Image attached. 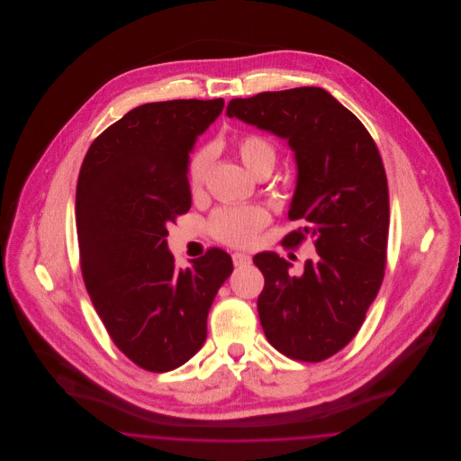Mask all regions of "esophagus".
Masks as SVG:
<instances>
[{"mask_svg": "<svg viewBox=\"0 0 461 461\" xmlns=\"http://www.w3.org/2000/svg\"><path fill=\"white\" fill-rule=\"evenodd\" d=\"M252 263V259H250V256L249 254H243V252H235L233 254V264L235 266H249V264Z\"/></svg>", "mask_w": 461, "mask_h": 461, "instance_id": "esophagus-1", "label": "esophagus"}]
</instances>
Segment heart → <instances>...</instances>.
Returning <instances> with one entry per match:
<instances>
[{
    "label": "heart",
    "mask_w": 461,
    "mask_h": 461,
    "mask_svg": "<svg viewBox=\"0 0 461 461\" xmlns=\"http://www.w3.org/2000/svg\"><path fill=\"white\" fill-rule=\"evenodd\" d=\"M235 150L240 157L241 164L252 176L269 175L276 164L275 145L261 134H245L237 140ZM212 154L209 149H202L192 157L188 164V183L190 190L198 194L203 186L209 171ZM269 222L267 211L259 205L221 209L209 222L211 233L228 245L250 247L258 240L259 231Z\"/></svg>",
    "instance_id": "b5f03b06"
}]
</instances>
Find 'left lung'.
<instances>
[{
    "instance_id": "left-lung-1",
    "label": "left lung",
    "mask_w": 461,
    "mask_h": 461,
    "mask_svg": "<svg viewBox=\"0 0 461 461\" xmlns=\"http://www.w3.org/2000/svg\"><path fill=\"white\" fill-rule=\"evenodd\" d=\"M228 117L285 140L297 164L288 220L304 226L284 243L314 240L301 276L276 252H259L264 335L292 359L323 361L348 346L384 280L389 190L376 145L327 89L304 86L233 98Z\"/></svg>"
}]
</instances>
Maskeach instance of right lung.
I'll list each match as a JSON object with an SVG mask.
<instances>
[{
  "instance_id": "add662e5",
  "label": "right lung",
  "mask_w": 461,
  "mask_h": 461,
  "mask_svg": "<svg viewBox=\"0 0 461 461\" xmlns=\"http://www.w3.org/2000/svg\"><path fill=\"white\" fill-rule=\"evenodd\" d=\"M224 100H171L130 110L89 147L76 192L81 269L113 344L149 372L194 357L207 316L233 271L211 249L177 269L167 226L188 212L190 152Z\"/></svg>"
}]
</instances>
